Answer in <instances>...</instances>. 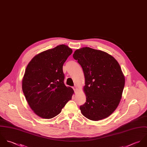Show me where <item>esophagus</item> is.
I'll use <instances>...</instances> for the list:
<instances>
[{
    "label": "esophagus",
    "instance_id": "34e87169",
    "mask_svg": "<svg viewBox=\"0 0 147 147\" xmlns=\"http://www.w3.org/2000/svg\"><path fill=\"white\" fill-rule=\"evenodd\" d=\"M73 90H74V92H76V91H77V86H74V87H73Z\"/></svg>",
    "mask_w": 147,
    "mask_h": 147
}]
</instances>
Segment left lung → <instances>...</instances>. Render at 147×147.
<instances>
[{"instance_id": "obj_1", "label": "left lung", "mask_w": 147, "mask_h": 147, "mask_svg": "<svg viewBox=\"0 0 147 147\" xmlns=\"http://www.w3.org/2000/svg\"><path fill=\"white\" fill-rule=\"evenodd\" d=\"M73 58L82 66L86 101L80 106L83 115L94 121L109 117L121 98L125 78L117 61L107 53L84 47Z\"/></svg>"}]
</instances>
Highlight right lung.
Returning <instances> with one entry per match:
<instances>
[{
    "instance_id": "obj_1",
    "label": "right lung",
    "mask_w": 147,
    "mask_h": 147,
    "mask_svg": "<svg viewBox=\"0 0 147 147\" xmlns=\"http://www.w3.org/2000/svg\"><path fill=\"white\" fill-rule=\"evenodd\" d=\"M66 45L42 52L27 66L22 89L31 109L38 116L51 119L71 99L74 91L64 84L63 65L72 53Z\"/></svg>"
}]
</instances>
